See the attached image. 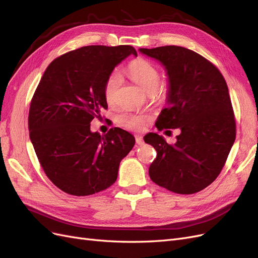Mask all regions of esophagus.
<instances>
[{"label": "esophagus", "mask_w": 258, "mask_h": 258, "mask_svg": "<svg viewBox=\"0 0 258 258\" xmlns=\"http://www.w3.org/2000/svg\"><path fill=\"white\" fill-rule=\"evenodd\" d=\"M136 143H137L138 145H142V144L144 143L143 138H142L141 136H136Z\"/></svg>", "instance_id": "1"}]
</instances>
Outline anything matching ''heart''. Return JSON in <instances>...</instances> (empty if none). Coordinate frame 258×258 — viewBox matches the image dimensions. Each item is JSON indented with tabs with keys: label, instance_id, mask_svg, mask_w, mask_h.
<instances>
[{
	"label": "heart",
	"instance_id": "b5f03b06",
	"mask_svg": "<svg viewBox=\"0 0 258 258\" xmlns=\"http://www.w3.org/2000/svg\"><path fill=\"white\" fill-rule=\"evenodd\" d=\"M127 76L147 93H154L159 85L160 74L157 67L145 59H136L130 63L127 67ZM122 84V77L118 71L111 73L105 81L103 93L108 105H115L119 88ZM163 93V88L159 89ZM148 116H144L135 111L125 109L117 117V121L122 127L132 131H141L144 128L148 121Z\"/></svg>",
	"mask_w": 258,
	"mask_h": 258
}]
</instances>
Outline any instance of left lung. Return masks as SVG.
Masks as SVG:
<instances>
[{"instance_id": "1", "label": "left lung", "mask_w": 258, "mask_h": 258, "mask_svg": "<svg viewBox=\"0 0 258 258\" xmlns=\"http://www.w3.org/2000/svg\"><path fill=\"white\" fill-rule=\"evenodd\" d=\"M139 50L160 61L169 76V106L157 119V128L181 131L174 144L155 133L144 137L157 152L150 177L171 192L197 193L218 177L236 137L227 82L214 64L191 49L167 45Z\"/></svg>"}]
</instances>
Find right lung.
<instances>
[{
  "label": "right lung",
  "instance_id": "obj_1",
  "mask_svg": "<svg viewBox=\"0 0 258 258\" xmlns=\"http://www.w3.org/2000/svg\"><path fill=\"white\" fill-rule=\"evenodd\" d=\"M130 45H91L55 58L32 96L28 130L33 149L49 180L63 192L87 196L114 184L121 160L135 138L114 127L105 135L91 132V122L107 108L103 88Z\"/></svg>",
  "mask_w": 258,
  "mask_h": 258
}]
</instances>
